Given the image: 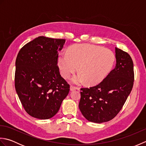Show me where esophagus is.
<instances>
[{"label":"esophagus","mask_w":146,"mask_h":146,"mask_svg":"<svg viewBox=\"0 0 146 146\" xmlns=\"http://www.w3.org/2000/svg\"><path fill=\"white\" fill-rule=\"evenodd\" d=\"M75 90H79V88L77 87V86H73V85H71V86H70V90H71V91Z\"/></svg>","instance_id":"1"}]
</instances>
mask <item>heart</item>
<instances>
[{"instance_id": "heart-1", "label": "heart", "mask_w": 146, "mask_h": 146, "mask_svg": "<svg viewBox=\"0 0 146 146\" xmlns=\"http://www.w3.org/2000/svg\"><path fill=\"white\" fill-rule=\"evenodd\" d=\"M115 55L110 49L100 46L80 44L73 46L67 53H61L58 63L61 75L69 78L78 70L80 73L71 78V82L80 84L94 85L100 83L112 70Z\"/></svg>"}]
</instances>
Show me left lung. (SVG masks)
Listing matches in <instances>:
<instances>
[{"label":"left lung","instance_id":"left-lung-1","mask_svg":"<svg viewBox=\"0 0 146 146\" xmlns=\"http://www.w3.org/2000/svg\"><path fill=\"white\" fill-rule=\"evenodd\" d=\"M114 69L98 85L81 88L79 108L90 122L103 123L122 109L134 85V64L127 52L115 48Z\"/></svg>","mask_w":146,"mask_h":146}]
</instances>
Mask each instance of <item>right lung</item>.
Returning a JSON list of instances; mask_svg holds the SVG:
<instances>
[{"label": "right lung", "mask_w": 146, "mask_h": 146, "mask_svg": "<svg viewBox=\"0 0 146 146\" xmlns=\"http://www.w3.org/2000/svg\"><path fill=\"white\" fill-rule=\"evenodd\" d=\"M66 40L39 36L19 51L15 60V88L29 115L48 119L57 113L70 92L60 75L58 51Z\"/></svg>", "instance_id": "1"}]
</instances>
